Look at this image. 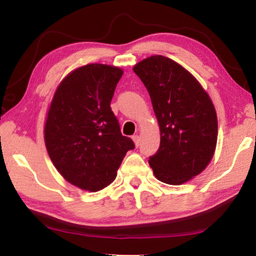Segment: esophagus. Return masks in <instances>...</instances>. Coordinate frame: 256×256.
I'll list each match as a JSON object with an SVG mask.
<instances>
[{"label":"esophagus","instance_id":"esophagus-1","mask_svg":"<svg viewBox=\"0 0 256 256\" xmlns=\"http://www.w3.org/2000/svg\"><path fill=\"white\" fill-rule=\"evenodd\" d=\"M132 138V141H134L135 146H140V142H141V140H140V136L138 135H134Z\"/></svg>","mask_w":256,"mask_h":256}]
</instances>
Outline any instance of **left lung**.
Instances as JSON below:
<instances>
[{"label":"left lung","instance_id":"obj_1","mask_svg":"<svg viewBox=\"0 0 256 256\" xmlns=\"http://www.w3.org/2000/svg\"><path fill=\"white\" fill-rule=\"evenodd\" d=\"M152 99L160 130V148L149 157L157 180L180 185L211 162L218 120L208 94L183 66L152 56L134 66Z\"/></svg>","mask_w":256,"mask_h":256}]
</instances>
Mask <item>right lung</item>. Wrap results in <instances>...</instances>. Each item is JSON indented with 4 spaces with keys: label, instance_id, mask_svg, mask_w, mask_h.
<instances>
[{
    "label": "right lung",
    "instance_id": "add662e5",
    "mask_svg": "<svg viewBox=\"0 0 256 256\" xmlns=\"http://www.w3.org/2000/svg\"><path fill=\"white\" fill-rule=\"evenodd\" d=\"M124 71L114 66L88 64L60 82L48 108L44 128L48 156L68 183L96 192L116 177L132 138L121 134L110 108Z\"/></svg>",
    "mask_w": 256,
    "mask_h": 256
}]
</instances>
